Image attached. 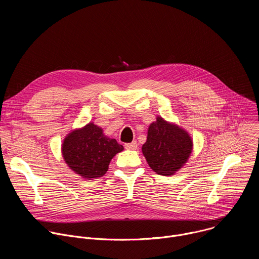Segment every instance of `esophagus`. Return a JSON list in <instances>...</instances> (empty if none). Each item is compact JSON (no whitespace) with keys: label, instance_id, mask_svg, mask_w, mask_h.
Segmentation results:
<instances>
[{"label":"esophagus","instance_id":"34e87169","mask_svg":"<svg viewBox=\"0 0 259 259\" xmlns=\"http://www.w3.org/2000/svg\"><path fill=\"white\" fill-rule=\"evenodd\" d=\"M137 145H138V143L136 141H132L131 143H126L125 144V149H127V150H136Z\"/></svg>","mask_w":259,"mask_h":259}]
</instances>
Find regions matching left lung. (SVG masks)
I'll use <instances>...</instances> for the list:
<instances>
[{"label":"left lung","instance_id":"1","mask_svg":"<svg viewBox=\"0 0 259 259\" xmlns=\"http://www.w3.org/2000/svg\"><path fill=\"white\" fill-rule=\"evenodd\" d=\"M193 147V138L186 129L158 116L147 129L141 150L153 171L170 176L188 163Z\"/></svg>","mask_w":259,"mask_h":259}]
</instances>
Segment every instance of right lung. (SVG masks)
I'll return each mask as SVG.
<instances>
[{
    "label": "right lung",
    "instance_id": "1",
    "mask_svg": "<svg viewBox=\"0 0 259 259\" xmlns=\"http://www.w3.org/2000/svg\"><path fill=\"white\" fill-rule=\"evenodd\" d=\"M123 150V145L104 135L103 129L93 122L69 131L61 144L67 167L85 179L103 176L110 161Z\"/></svg>",
    "mask_w": 259,
    "mask_h": 259
}]
</instances>
